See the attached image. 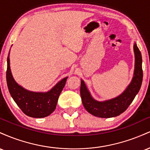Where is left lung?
I'll return each mask as SVG.
<instances>
[{
	"mask_svg": "<svg viewBox=\"0 0 150 150\" xmlns=\"http://www.w3.org/2000/svg\"><path fill=\"white\" fill-rule=\"evenodd\" d=\"M135 53V70L131 82L120 95L104 101L94 99L87 88L85 82L81 80L80 94L82 104L89 113L99 118H111L123 113L135 99L140 90L142 82V55L136 44H134Z\"/></svg>",
	"mask_w": 150,
	"mask_h": 150,
	"instance_id": "left-lung-1",
	"label": "left lung"
}]
</instances>
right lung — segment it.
Here are the masks:
<instances>
[{
  "instance_id": "right-lung-1",
  "label": "right lung",
  "mask_w": 150,
  "mask_h": 150,
  "mask_svg": "<svg viewBox=\"0 0 150 150\" xmlns=\"http://www.w3.org/2000/svg\"><path fill=\"white\" fill-rule=\"evenodd\" d=\"M10 52L7 63L6 80L11 97L22 111L32 118H44L53 112L60 94L65 85V77L47 92H33L24 89L15 82L10 68Z\"/></svg>"
}]
</instances>
